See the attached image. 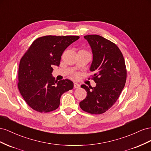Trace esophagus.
<instances>
[{
  "label": "esophagus",
  "instance_id": "obj_1",
  "mask_svg": "<svg viewBox=\"0 0 151 151\" xmlns=\"http://www.w3.org/2000/svg\"><path fill=\"white\" fill-rule=\"evenodd\" d=\"M80 87V85L78 83H74V88H79Z\"/></svg>",
  "mask_w": 151,
  "mask_h": 151
}]
</instances>
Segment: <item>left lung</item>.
<instances>
[{
	"mask_svg": "<svg viewBox=\"0 0 151 151\" xmlns=\"http://www.w3.org/2000/svg\"><path fill=\"white\" fill-rule=\"evenodd\" d=\"M91 47L93 61L90 71L96 73L92 80L95 87L81 85L87 92L80 102V108L92 114L105 113L118 100L127 80V68L123 55L114 43L97 35L84 36Z\"/></svg>",
	"mask_w": 151,
	"mask_h": 151,
	"instance_id": "1",
	"label": "left lung"
}]
</instances>
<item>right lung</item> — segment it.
Listing matches in <instances>:
<instances>
[{
	"label": "right lung",
	"mask_w": 151,
	"mask_h": 151,
	"mask_svg": "<svg viewBox=\"0 0 151 151\" xmlns=\"http://www.w3.org/2000/svg\"><path fill=\"white\" fill-rule=\"evenodd\" d=\"M79 36L47 35L37 38L21 58L18 87L27 104L39 113L57 109L60 98L73 89L70 80L58 81L52 76L53 65L59 66L67 47Z\"/></svg>",
	"instance_id": "1"
}]
</instances>
